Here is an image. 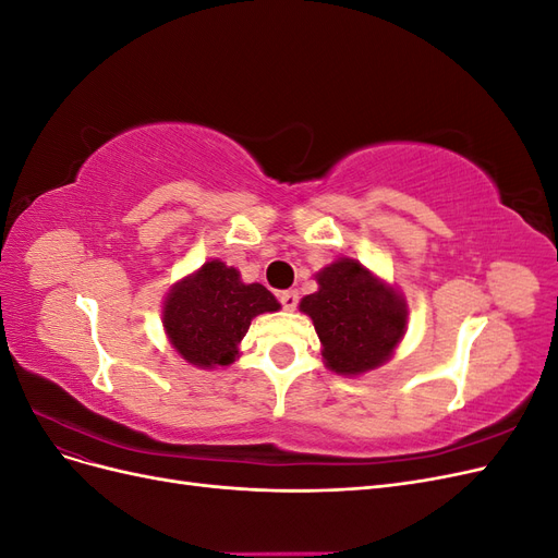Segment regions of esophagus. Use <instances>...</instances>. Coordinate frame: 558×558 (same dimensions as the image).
<instances>
[{
	"label": "esophagus",
	"mask_w": 558,
	"mask_h": 558,
	"mask_svg": "<svg viewBox=\"0 0 558 558\" xmlns=\"http://www.w3.org/2000/svg\"><path fill=\"white\" fill-rule=\"evenodd\" d=\"M298 300H300L298 291H281L279 293V302L283 305V310H289V312H293L298 307Z\"/></svg>",
	"instance_id": "esophagus-1"
}]
</instances>
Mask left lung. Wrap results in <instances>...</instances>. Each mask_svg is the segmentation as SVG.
<instances>
[{
    "label": "left lung",
    "instance_id": "obj_1",
    "mask_svg": "<svg viewBox=\"0 0 558 558\" xmlns=\"http://www.w3.org/2000/svg\"><path fill=\"white\" fill-rule=\"evenodd\" d=\"M318 291L300 300L312 320L324 361L337 375H363L384 365L408 328L404 298L365 269L340 258L316 275Z\"/></svg>",
    "mask_w": 558,
    "mask_h": 558
}]
</instances>
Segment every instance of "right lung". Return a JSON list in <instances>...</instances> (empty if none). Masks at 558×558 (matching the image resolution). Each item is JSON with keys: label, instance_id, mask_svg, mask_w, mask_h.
Wrapping results in <instances>:
<instances>
[{"label": "right lung", "instance_id": "1", "mask_svg": "<svg viewBox=\"0 0 558 558\" xmlns=\"http://www.w3.org/2000/svg\"><path fill=\"white\" fill-rule=\"evenodd\" d=\"M279 307L263 283H244L234 267L209 260L172 286L165 298L162 326L183 361L214 369L240 356L253 316Z\"/></svg>", "mask_w": 558, "mask_h": 558}]
</instances>
